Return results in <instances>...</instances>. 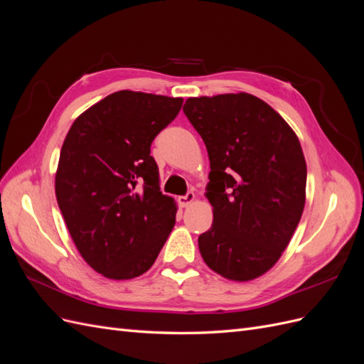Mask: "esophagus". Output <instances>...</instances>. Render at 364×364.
<instances>
[{"instance_id":"esophagus-1","label":"esophagus","mask_w":364,"mask_h":364,"mask_svg":"<svg viewBox=\"0 0 364 364\" xmlns=\"http://www.w3.org/2000/svg\"><path fill=\"white\" fill-rule=\"evenodd\" d=\"M194 199H196V196H194V193L193 191H188L186 193L185 196H181L179 197V203H181V206H183V208H186V206H190L193 202H194Z\"/></svg>"}]
</instances>
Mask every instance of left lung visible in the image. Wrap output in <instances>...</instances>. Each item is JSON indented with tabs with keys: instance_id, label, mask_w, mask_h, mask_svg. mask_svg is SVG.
Returning a JSON list of instances; mask_svg holds the SVG:
<instances>
[{
	"instance_id": "obj_1",
	"label": "left lung",
	"mask_w": 364,
	"mask_h": 364,
	"mask_svg": "<svg viewBox=\"0 0 364 364\" xmlns=\"http://www.w3.org/2000/svg\"><path fill=\"white\" fill-rule=\"evenodd\" d=\"M183 112L211 162L205 196L214 220L199 237L200 255L226 279H255L278 262L304 213L301 142L272 106L247 92L190 97Z\"/></svg>"
}]
</instances>
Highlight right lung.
<instances>
[{"mask_svg":"<svg viewBox=\"0 0 364 364\" xmlns=\"http://www.w3.org/2000/svg\"><path fill=\"white\" fill-rule=\"evenodd\" d=\"M182 103L118 91L77 117L63 141L56 199L77 250L105 278L146 273L174 226L178 205L161 193L150 146Z\"/></svg>","mask_w":364,"mask_h":364,"instance_id":"obj_1","label":"right lung"}]
</instances>
